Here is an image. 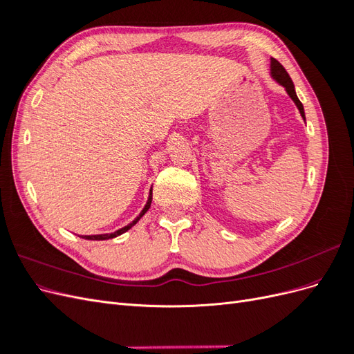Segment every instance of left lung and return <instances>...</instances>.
Masks as SVG:
<instances>
[{"label":"left lung","instance_id":"8db88e82","mask_svg":"<svg viewBox=\"0 0 354 354\" xmlns=\"http://www.w3.org/2000/svg\"><path fill=\"white\" fill-rule=\"evenodd\" d=\"M270 77L272 80H274L277 84L282 85V87L285 88V91L288 93L289 97L292 99V102L295 103L297 109L299 111V115L303 116V120L306 121V115H304V108H303V103L298 100L297 97V93H295V87H294V82L292 80L289 78L288 72L285 71V68L281 65L279 62H277L276 59H272L270 60Z\"/></svg>","mask_w":354,"mask_h":354}]
</instances>
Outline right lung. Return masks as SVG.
<instances>
[{
  "label": "right lung",
  "mask_w": 354,
  "mask_h": 354,
  "mask_svg": "<svg viewBox=\"0 0 354 354\" xmlns=\"http://www.w3.org/2000/svg\"><path fill=\"white\" fill-rule=\"evenodd\" d=\"M151 203H152V189H151V192H149V196H147V202H146V205L143 207V209L140 211V214H138V216L130 223V224H127V226H124V227H121V229H118V230H115L113 233H100V234H82V236H80V238H82V239H88V241H106V239H112V238H116V236H120V234H122V233H125L127 230H130L134 224L140 220L145 214L147 212V209L151 208Z\"/></svg>",
  "instance_id": "obj_1"
}]
</instances>
